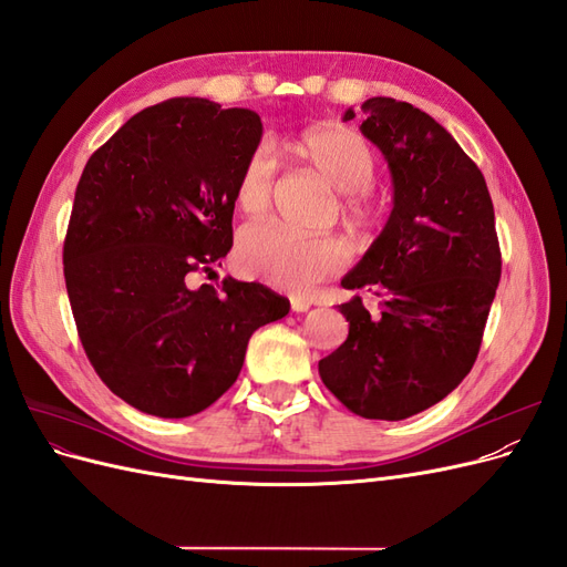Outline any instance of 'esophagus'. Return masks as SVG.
Segmentation results:
<instances>
[{
  "instance_id": "34e87169",
  "label": "esophagus",
  "mask_w": 567,
  "mask_h": 567,
  "mask_svg": "<svg viewBox=\"0 0 567 567\" xmlns=\"http://www.w3.org/2000/svg\"><path fill=\"white\" fill-rule=\"evenodd\" d=\"M290 310H293V312H307V310H310V300L293 296V298H290Z\"/></svg>"
}]
</instances>
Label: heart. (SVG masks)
Segmentation results:
<instances>
[{
    "label": "heart",
    "mask_w": 567,
    "mask_h": 567,
    "mask_svg": "<svg viewBox=\"0 0 567 567\" xmlns=\"http://www.w3.org/2000/svg\"><path fill=\"white\" fill-rule=\"evenodd\" d=\"M298 158L340 192L342 215L354 225H369L381 213L383 200L371 182L379 169V156L362 134L326 123L305 130L296 142ZM277 182V161L267 142L255 144L236 177V205L246 215L269 210ZM342 246L333 236H300L277 225H250L238 236L236 265L246 277L277 286L290 293H305L315 284L338 271Z\"/></svg>",
    "instance_id": "heart-1"
}]
</instances>
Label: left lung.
I'll use <instances>...</instances> for the list:
<instances>
[{
  "label": "left lung",
  "instance_id": "obj_1",
  "mask_svg": "<svg viewBox=\"0 0 567 567\" xmlns=\"http://www.w3.org/2000/svg\"><path fill=\"white\" fill-rule=\"evenodd\" d=\"M362 113L359 130L383 151L394 200L385 229L340 284L373 290L381 312L359 296L338 305L350 333L319 375L352 414L402 421L473 369L502 250L485 177L447 130L388 96L367 99Z\"/></svg>",
  "mask_w": 567,
  "mask_h": 567
}]
</instances>
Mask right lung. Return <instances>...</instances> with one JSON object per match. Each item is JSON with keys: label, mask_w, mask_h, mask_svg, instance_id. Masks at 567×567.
<instances>
[{"label": "right lung", "mask_w": 567, "mask_h": 567, "mask_svg": "<svg viewBox=\"0 0 567 567\" xmlns=\"http://www.w3.org/2000/svg\"><path fill=\"white\" fill-rule=\"evenodd\" d=\"M262 120L167 99L92 153L75 188L63 277L99 379L134 409L184 419L225 394L252 331L288 315L262 284L194 288L234 244V188Z\"/></svg>", "instance_id": "add662e5"}]
</instances>
